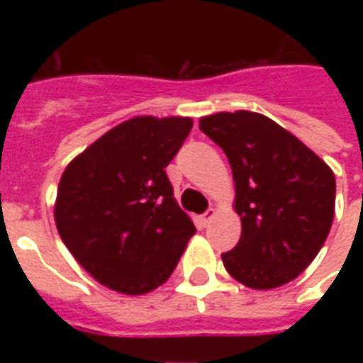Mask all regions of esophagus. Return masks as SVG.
<instances>
[{
    "instance_id": "1",
    "label": "esophagus",
    "mask_w": 363,
    "mask_h": 363,
    "mask_svg": "<svg viewBox=\"0 0 363 363\" xmlns=\"http://www.w3.org/2000/svg\"><path fill=\"white\" fill-rule=\"evenodd\" d=\"M213 216H216V210H213V208H210V210H208V212H206L204 216L200 218V223H202V225L206 228V225H208V223L213 220Z\"/></svg>"
}]
</instances>
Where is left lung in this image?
Instances as JSON below:
<instances>
[{
	"instance_id": "1",
	"label": "left lung",
	"mask_w": 363,
	"mask_h": 363,
	"mask_svg": "<svg viewBox=\"0 0 363 363\" xmlns=\"http://www.w3.org/2000/svg\"><path fill=\"white\" fill-rule=\"evenodd\" d=\"M200 130L228 155L241 239L223 267L252 289L288 284L317 257L335 218L330 167L264 114L218 112Z\"/></svg>"
}]
</instances>
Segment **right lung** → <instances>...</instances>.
I'll list each match as a JSON object with an SVG mask.
<instances>
[{"label":"right lung","mask_w":363,"mask_h":363,"mask_svg":"<svg viewBox=\"0 0 363 363\" xmlns=\"http://www.w3.org/2000/svg\"><path fill=\"white\" fill-rule=\"evenodd\" d=\"M192 128L182 116H135L66 167L54 206L74 259L99 284L150 294L169 280L196 228L173 196L165 167Z\"/></svg>","instance_id":"right-lung-1"}]
</instances>
